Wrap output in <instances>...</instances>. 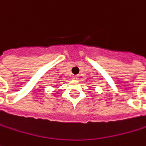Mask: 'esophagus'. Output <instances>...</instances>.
Masks as SVG:
<instances>
[{
	"label": "esophagus",
	"mask_w": 146,
	"mask_h": 146,
	"mask_svg": "<svg viewBox=\"0 0 146 146\" xmlns=\"http://www.w3.org/2000/svg\"><path fill=\"white\" fill-rule=\"evenodd\" d=\"M73 80H77L78 78H79V76H77V75H76V76H73Z\"/></svg>",
	"instance_id": "34e87169"
}]
</instances>
